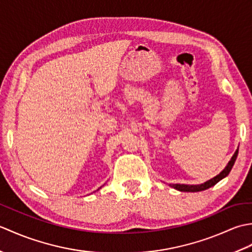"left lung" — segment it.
Segmentation results:
<instances>
[{"mask_svg":"<svg viewBox=\"0 0 252 252\" xmlns=\"http://www.w3.org/2000/svg\"><path fill=\"white\" fill-rule=\"evenodd\" d=\"M237 155H238V149L236 152H235V154L233 155V157L231 158V160H229V162L227 163V165L225 168H224V170L222 171V172H220V174H218L217 176H215V178H212L211 180H209L207 182H205V183L202 184H199V185H186V184H170L171 187H173V189H178L180 191H190V192H194V191H201V190H205V189H210V187L215 186L218 182H220L222 179L226 178V176L228 175V173L231 172V170L233 168V165L235 163V161H236V158H237Z\"/></svg>","mask_w":252,"mask_h":252,"instance_id":"obj_1","label":"left lung"}]
</instances>
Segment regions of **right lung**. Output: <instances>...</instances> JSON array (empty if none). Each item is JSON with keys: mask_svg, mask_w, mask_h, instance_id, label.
Returning a JSON list of instances; mask_svg holds the SVG:
<instances>
[{"mask_svg": "<svg viewBox=\"0 0 252 252\" xmlns=\"http://www.w3.org/2000/svg\"><path fill=\"white\" fill-rule=\"evenodd\" d=\"M99 189H100V187H99ZM98 189H97V190H98Z\"/></svg>", "mask_w": 252, "mask_h": 252, "instance_id": "1", "label": "right lung"}]
</instances>
